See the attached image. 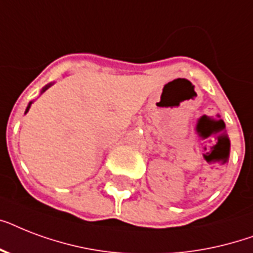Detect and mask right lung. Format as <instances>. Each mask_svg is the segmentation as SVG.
<instances>
[{
  "label": "right lung",
  "mask_w": 253,
  "mask_h": 253,
  "mask_svg": "<svg viewBox=\"0 0 253 253\" xmlns=\"http://www.w3.org/2000/svg\"><path fill=\"white\" fill-rule=\"evenodd\" d=\"M47 87H49V85H47V86H45V87H44V89H43V91H44V90H47ZM30 106H31V102H30V103H29V106H27V109H26V113H27V111H29Z\"/></svg>",
  "instance_id": "obj_1"
}]
</instances>
